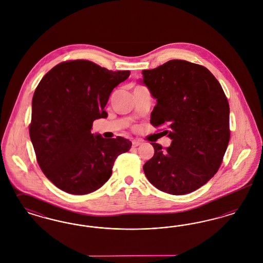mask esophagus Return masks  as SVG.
Returning a JSON list of instances; mask_svg holds the SVG:
<instances>
[{"mask_svg": "<svg viewBox=\"0 0 263 263\" xmlns=\"http://www.w3.org/2000/svg\"><path fill=\"white\" fill-rule=\"evenodd\" d=\"M142 144V142L140 141V140H133V142H132V145H133V147H138V146H140Z\"/></svg>", "mask_w": 263, "mask_h": 263, "instance_id": "34e87169", "label": "esophagus"}]
</instances>
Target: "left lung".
<instances>
[{
    "instance_id": "1",
    "label": "left lung",
    "mask_w": 263,
    "mask_h": 263,
    "mask_svg": "<svg viewBox=\"0 0 263 263\" xmlns=\"http://www.w3.org/2000/svg\"><path fill=\"white\" fill-rule=\"evenodd\" d=\"M140 80L157 104L151 113L155 126H167L166 150L151 143L155 154L143 170L151 183L173 195L204 185L219 170L230 140V107L224 90L205 67L171 60L142 72Z\"/></svg>"
}]
</instances>
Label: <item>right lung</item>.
I'll return each instance as SVG.
<instances>
[{
    "instance_id": "obj_1",
    "label": "right lung",
    "mask_w": 263,
    "mask_h": 263,
    "mask_svg": "<svg viewBox=\"0 0 263 263\" xmlns=\"http://www.w3.org/2000/svg\"><path fill=\"white\" fill-rule=\"evenodd\" d=\"M129 75L75 60L56 65L38 84L29 135L38 164L55 186L75 195L93 192L112 175L117 156L130 150L128 139L91 134L92 122L107 117L113 88Z\"/></svg>"
}]
</instances>
